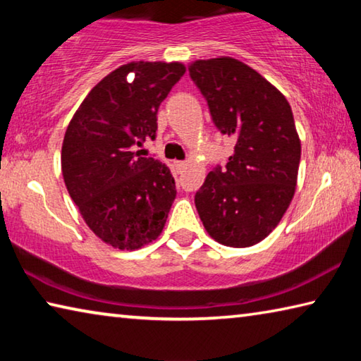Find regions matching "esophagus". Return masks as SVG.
<instances>
[{
    "mask_svg": "<svg viewBox=\"0 0 361 361\" xmlns=\"http://www.w3.org/2000/svg\"><path fill=\"white\" fill-rule=\"evenodd\" d=\"M175 169H176V172L181 173L183 170L186 169V162L185 161H175Z\"/></svg>",
    "mask_w": 361,
    "mask_h": 361,
    "instance_id": "34e87169",
    "label": "esophagus"
}]
</instances>
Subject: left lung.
<instances>
[{"label": "left lung", "mask_w": 361, "mask_h": 361, "mask_svg": "<svg viewBox=\"0 0 361 361\" xmlns=\"http://www.w3.org/2000/svg\"><path fill=\"white\" fill-rule=\"evenodd\" d=\"M189 76L216 129L235 138L234 154L195 192V209L216 242L255 245L279 224L295 194L301 142L291 106L259 73L235 59L197 60Z\"/></svg>", "instance_id": "1"}]
</instances>
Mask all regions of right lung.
Masks as SVG:
<instances>
[{
  "mask_svg": "<svg viewBox=\"0 0 361 361\" xmlns=\"http://www.w3.org/2000/svg\"><path fill=\"white\" fill-rule=\"evenodd\" d=\"M185 71L176 62L119 66L90 90L65 132L66 189L89 228L114 248L156 240L167 221L175 178L135 146L156 138L157 109Z\"/></svg>",
  "mask_w": 361,
  "mask_h": 361,
  "instance_id": "1",
  "label": "right lung"
}]
</instances>
